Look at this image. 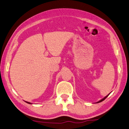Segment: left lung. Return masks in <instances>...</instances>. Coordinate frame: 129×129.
Here are the masks:
<instances>
[{
	"label": "left lung",
	"instance_id": "obj_1",
	"mask_svg": "<svg viewBox=\"0 0 129 129\" xmlns=\"http://www.w3.org/2000/svg\"><path fill=\"white\" fill-rule=\"evenodd\" d=\"M108 95H109V94H108ZM108 95H107V96H106V97H105V98H103V99H102L101 100H100V101H98V102H97V103H99V102H102V101H104V100H105L106 99V98H107V97L108 96Z\"/></svg>",
	"mask_w": 129,
	"mask_h": 129
}]
</instances>
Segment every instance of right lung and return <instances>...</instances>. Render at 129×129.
<instances>
[{"label": "right lung", "mask_w": 129, "mask_h": 129, "mask_svg": "<svg viewBox=\"0 0 129 129\" xmlns=\"http://www.w3.org/2000/svg\"><path fill=\"white\" fill-rule=\"evenodd\" d=\"M27 103H28V104H31V103H30V102H26Z\"/></svg>", "instance_id": "right-lung-1"}]
</instances>
